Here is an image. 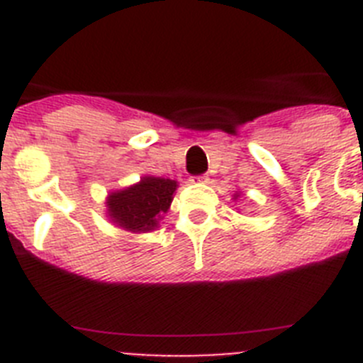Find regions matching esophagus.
Wrapping results in <instances>:
<instances>
[{
	"instance_id": "esophagus-1",
	"label": "esophagus",
	"mask_w": 363,
	"mask_h": 363,
	"mask_svg": "<svg viewBox=\"0 0 363 363\" xmlns=\"http://www.w3.org/2000/svg\"><path fill=\"white\" fill-rule=\"evenodd\" d=\"M196 182H201V184H209V176L203 174V176H198Z\"/></svg>"
}]
</instances>
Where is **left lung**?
<instances>
[{
	"label": "left lung",
	"instance_id": "obj_1",
	"mask_svg": "<svg viewBox=\"0 0 363 363\" xmlns=\"http://www.w3.org/2000/svg\"><path fill=\"white\" fill-rule=\"evenodd\" d=\"M238 198H240V192H234V196H233V200H234V201H236V200H238Z\"/></svg>",
	"mask_w": 363,
	"mask_h": 363
}]
</instances>
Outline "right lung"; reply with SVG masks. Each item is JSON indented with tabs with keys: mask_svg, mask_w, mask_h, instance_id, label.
<instances>
[{
	"mask_svg": "<svg viewBox=\"0 0 363 363\" xmlns=\"http://www.w3.org/2000/svg\"><path fill=\"white\" fill-rule=\"evenodd\" d=\"M176 189V179L147 174L138 184L111 191L105 201L108 221L134 234L156 230L171 207Z\"/></svg>",
	"mask_w": 363,
	"mask_h": 363,
	"instance_id": "add662e5",
	"label": "right lung"
}]
</instances>
